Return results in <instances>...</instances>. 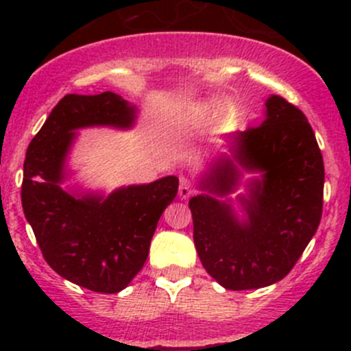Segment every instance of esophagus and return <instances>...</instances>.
Masks as SVG:
<instances>
[{
  "label": "esophagus",
  "mask_w": 351,
  "mask_h": 351,
  "mask_svg": "<svg viewBox=\"0 0 351 351\" xmlns=\"http://www.w3.org/2000/svg\"><path fill=\"white\" fill-rule=\"evenodd\" d=\"M193 193H195V186H193V183L190 182L189 178L180 180V189H178L180 198H182V200H189Z\"/></svg>",
  "instance_id": "1"
}]
</instances>
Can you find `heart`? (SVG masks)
Segmentation results:
<instances>
[{"label":"heart","instance_id":"heart-1","mask_svg":"<svg viewBox=\"0 0 351 351\" xmlns=\"http://www.w3.org/2000/svg\"><path fill=\"white\" fill-rule=\"evenodd\" d=\"M219 101L217 100H205V101H198V104L192 105L185 110V112L180 115L178 125L182 129H195V127L204 125L214 112H217L219 108Z\"/></svg>","mask_w":351,"mask_h":351}]
</instances>
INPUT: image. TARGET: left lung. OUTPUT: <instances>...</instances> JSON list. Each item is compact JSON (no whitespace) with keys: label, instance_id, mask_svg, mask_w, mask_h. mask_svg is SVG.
<instances>
[{"label":"left lung","instance_id":"obj_1","mask_svg":"<svg viewBox=\"0 0 351 351\" xmlns=\"http://www.w3.org/2000/svg\"><path fill=\"white\" fill-rule=\"evenodd\" d=\"M226 147L198 180L200 195L190 198L193 241L224 289H261L282 280L316 234L323 154L306 115L277 95L265 101L263 122L226 137ZM244 172L258 176L243 184ZM241 182L247 192L232 199Z\"/></svg>","mask_w":351,"mask_h":351}]
</instances>
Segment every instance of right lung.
<instances>
[{
  "mask_svg": "<svg viewBox=\"0 0 351 351\" xmlns=\"http://www.w3.org/2000/svg\"><path fill=\"white\" fill-rule=\"evenodd\" d=\"M136 119V105L112 91L66 95L25 156L23 214L45 261L62 278L93 292H120L139 274L159 217L178 192L176 176L120 186L108 195L64 186L77 130H127Z\"/></svg>",
  "mask_w": 351,
  "mask_h": 351,
  "instance_id": "obj_1",
  "label": "right lung"
}]
</instances>
